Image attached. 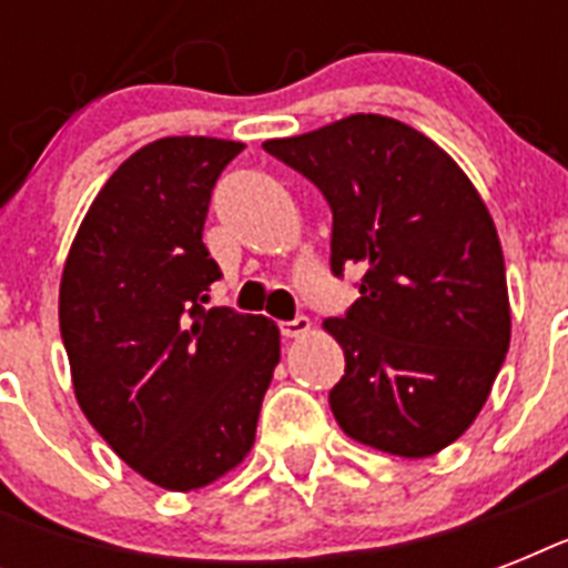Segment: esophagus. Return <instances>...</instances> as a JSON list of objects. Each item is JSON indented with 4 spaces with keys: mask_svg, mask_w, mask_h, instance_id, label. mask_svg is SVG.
I'll return each mask as SVG.
<instances>
[{
    "mask_svg": "<svg viewBox=\"0 0 568 568\" xmlns=\"http://www.w3.org/2000/svg\"><path fill=\"white\" fill-rule=\"evenodd\" d=\"M280 329H283L285 338H301L312 329V321L306 318V315H297L294 321H283V324H280Z\"/></svg>",
    "mask_w": 568,
    "mask_h": 568,
    "instance_id": "34e87169",
    "label": "esophagus"
}]
</instances>
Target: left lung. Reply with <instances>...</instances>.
<instances>
[{"label":"left lung","instance_id":"left-lung-1","mask_svg":"<svg viewBox=\"0 0 568 568\" xmlns=\"http://www.w3.org/2000/svg\"><path fill=\"white\" fill-rule=\"evenodd\" d=\"M324 191L333 274L359 301L324 329L345 351L329 409L354 442L424 459L484 409L510 347V294L493 214L436 141L383 114L262 144Z\"/></svg>","mask_w":568,"mask_h":568}]
</instances>
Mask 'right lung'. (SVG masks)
I'll use <instances>...</instances> for the list:
<instances>
[{
	"mask_svg": "<svg viewBox=\"0 0 568 568\" xmlns=\"http://www.w3.org/2000/svg\"><path fill=\"white\" fill-rule=\"evenodd\" d=\"M241 150L205 135L141 146L93 196L61 274L58 324L84 418L171 493L244 463L280 363L274 321L205 306L221 280L205 214Z\"/></svg>",
	"mask_w": 568,
	"mask_h": 568,
	"instance_id": "add662e5",
	"label": "right lung"
}]
</instances>
